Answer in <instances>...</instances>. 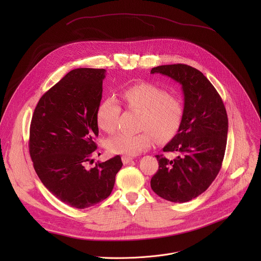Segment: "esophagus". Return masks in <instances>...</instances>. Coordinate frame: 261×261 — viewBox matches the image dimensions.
Instances as JSON below:
<instances>
[{
    "label": "esophagus",
    "instance_id": "1",
    "mask_svg": "<svg viewBox=\"0 0 261 261\" xmlns=\"http://www.w3.org/2000/svg\"><path fill=\"white\" fill-rule=\"evenodd\" d=\"M132 160H133L132 157H127V156H123V157H122V161H123L124 164H128V163H130Z\"/></svg>",
    "mask_w": 261,
    "mask_h": 261
}]
</instances>
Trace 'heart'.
Here are the masks:
<instances>
[{
	"instance_id": "heart-1",
	"label": "heart",
	"mask_w": 261,
	"mask_h": 261,
	"mask_svg": "<svg viewBox=\"0 0 261 261\" xmlns=\"http://www.w3.org/2000/svg\"><path fill=\"white\" fill-rule=\"evenodd\" d=\"M126 107L140 111L139 129L142 132L118 134L106 141L111 154L136 156L147 151L155 140H166L173 136L181 123L184 106L181 100L155 85L142 83L124 90L121 94ZM121 106L115 97L103 99L97 108L96 119L101 130L114 133L118 128Z\"/></svg>"
}]
</instances>
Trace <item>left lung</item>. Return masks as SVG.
Segmentation results:
<instances>
[{"label":"left lung","mask_w":261,"mask_h":261,"mask_svg":"<svg viewBox=\"0 0 261 261\" xmlns=\"http://www.w3.org/2000/svg\"><path fill=\"white\" fill-rule=\"evenodd\" d=\"M181 85L184 115L175 136L163 152L177 156L167 159L156 155L159 169L151 179L153 191L172 202H187L203 193L219 173L224 158L228 119L220 95L203 74L188 65L155 67Z\"/></svg>","instance_id":"obj_1"}]
</instances>
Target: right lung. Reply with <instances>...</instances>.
I'll use <instances>...</instances> for the list:
<instances>
[{
  "instance_id": "add662e5",
  "label": "right lung",
  "mask_w": 261,
  "mask_h": 261,
  "mask_svg": "<svg viewBox=\"0 0 261 261\" xmlns=\"http://www.w3.org/2000/svg\"><path fill=\"white\" fill-rule=\"evenodd\" d=\"M105 72L79 68L67 73L40 98L31 122L35 171L53 195L72 207L87 208L106 199L123 166L120 156L86 166L97 148L96 113Z\"/></svg>"
}]
</instances>
